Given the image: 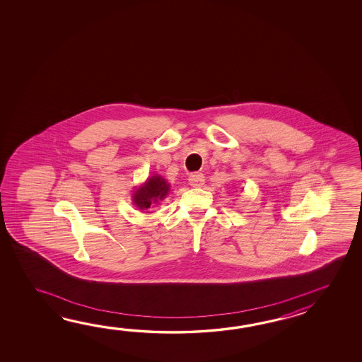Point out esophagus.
<instances>
[{"mask_svg": "<svg viewBox=\"0 0 362 362\" xmlns=\"http://www.w3.org/2000/svg\"><path fill=\"white\" fill-rule=\"evenodd\" d=\"M204 175L203 173H192L189 177V184L192 185V187H202L204 185Z\"/></svg>", "mask_w": 362, "mask_h": 362, "instance_id": "esophagus-1", "label": "esophagus"}]
</instances>
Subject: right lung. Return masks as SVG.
Instances as JSON below:
<instances>
[{"mask_svg": "<svg viewBox=\"0 0 362 362\" xmlns=\"http://www.w3.org/2000/svg\"><path fill=\"white\" fill-rule=\"evenodd\" d=\"M170 192V184L162 176H151L147 178L146 182L141 185L139 189L133 192V204H136L139 209L144 211L150 208L151 204L159 203Z\"/></svg>", "mask_w": 362, "mask_h": 362, "instance_id": "add662e5", "label": "right lung"}]
</instances>
